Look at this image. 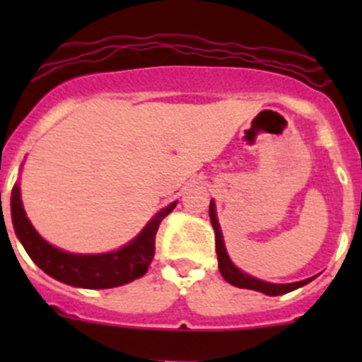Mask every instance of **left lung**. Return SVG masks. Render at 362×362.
<instances>
[{
	"label": "left lung",
	"instance_id": "obj_1",
	"mask_svg": "<svg viewBox=\"0 0 362 362\" xmlns=\"http://www.w3.org/2000/svg\"><path fill=\"white\" fill-rule=\"evenodd\" d=\"M210 222L211 226H214V231H215V250H217L218 272H221V275L224 276L226 282H229L231 286L242 287V289L259 291V293L268 294V296H280V294L291 293V291L298 289V287L306 286V284L312 282V280L315 279V276H313V279H306V280H301V282H294V284H268V282H262V280L254 279V276L247 275V273L240 272V269L231 262L228 252H226L221 228H218L217 217H215L214 202L210 203Z\"/></svg>",
	"mask_w": 362,
	"mask_h": 362
}]
</instances>
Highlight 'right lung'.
Wrapping results in <instances>:
<instances>
[{
    "label": "right lung",
    "mask_w": 362,
    "mask_h": 362,
    "mask_svg": "<svg viewBox=\"0 0 362 362\" xmlns=\"http://www.w3.org/2000/svg\"><path fill=\"white\" fill-rule=\"evenodd\" d=\"M10 204H12L13 229L29 257L52 279L83 289H110L144 276L154 259L156 235L160 221L177 206V203H171L170 206L163 208L148 222L147 228L122 249L110 254L80 255L56 249L35 231L31 222L25 217L19 184L13 185Z\"/></svg>",
    "instance_id": "right-lung-1"
}]
</instances>
